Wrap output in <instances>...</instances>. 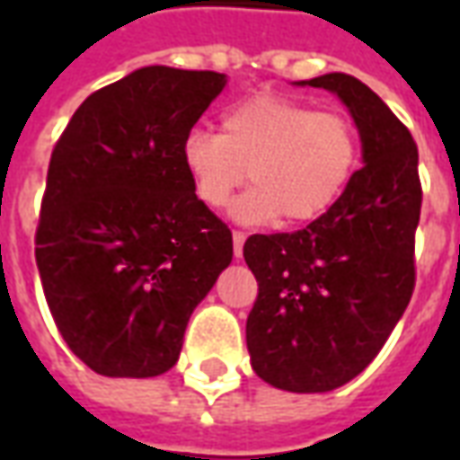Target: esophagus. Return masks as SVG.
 <instances>
[{"instance_id":"34e87169","label":"esophagus","mask_w":460,"mask_h":460,"mask_svg":"<svg viewBox=\"0 0 460 460\" xmlns=\"http://www.w3.org/2000/svg\"><path fill=\"white\" fill-rule=\"evenodd\" d=\"M243 241H246V234L243 231H234V256L241 259V253H243Z\"/></svg>"}]
</instances>
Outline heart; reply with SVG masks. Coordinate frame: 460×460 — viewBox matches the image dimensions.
Instances as JSON below:
<instances>
[{
  "mask_svg": "<svg viewBox=\"0 0 460 460\" xmlns=\"http://www.w3.org/2000/svg\"><path fill=\"white\" fill-rule=\"evenodd\" d=\"M180 155L204 207L224 209L249 180L253 190L234 207L241 221L300 224L342 197L362 160V135L349 115L261 93L224 113L221 135L187 132Z\"/></svg>",
  "mask_w": 460,
  "mask_h": 460,
  "instance_id": "heart-1",
  "label": "heart"
}]
</instances>
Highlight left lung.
I'll list each match as a JSON object with an SVG mask.
<instances>
[{
    "label": "left lung",
    "mask_w": 460,
    "mask_h": 460,
    "mask_svg": "<svg viewBox=\"0 0 460 460\" xmlns=\"http://www.w3.org/2000/svg\"><path fill=\"white\" fill-rule=\"evenodd\" d=\"M300 85L342 98L362 135L365 167L305 229L246 239L243 259L259 280L246 345L263 382L330 392L379 355L414 293L419 150L404 122L355 75Z\"/></svg>",
    "instance_id": "left-lung-1"
}]
</instances>
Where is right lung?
<instances>
[{
    "label": "right lung",
    "mask_w": 460,
    "mask_h": 460,
    "mask_svg": "<svg viewBox=\"0 0 460 460\" xmlns=\"http://www.w3.org/2000/svg\"><path fill=\"white\" fill-rule=\"evenodd\" d=\"M226 75L147 66L78 105L54 145L36 266L66 345L105 376L174 367L191 310L231 263V229L181 167Z\"/></svg>",
    "instance_id": "obj_1"
}]
</instances>
